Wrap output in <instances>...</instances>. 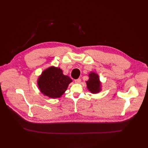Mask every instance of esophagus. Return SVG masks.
<instances>
[{"mask_svg":"<svg viewBox=\"0 0 148 148\" xmlns=\"http://www.w3.org/2000/svg\"><path fill=\"white\" fill-rule=\"evenodd\" d=\"M74 81H75V83L78 84V83H79V82H80V81H81V79H80V78L75 79L74 80Z\"/></svg>","mask_w":148,"mask_h":148,"instance_id":"obj_1","label":"esophagus"}]
</instances>
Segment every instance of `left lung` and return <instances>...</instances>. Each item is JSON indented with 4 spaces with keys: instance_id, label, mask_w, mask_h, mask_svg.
<instances>
[{
    "instance_id": "8db88e82",
    "label": "left lung",
    "mask_w": 148,
    "mask_h": 148,
    "mask_svg": "<svg viewBox=\"0 0 148 148\" xmlns=\"http://www.w3.org/2000/svg\"><path fill=\"white\" fill-rule=\"evenodd\" d=\"M89 79L86 81L87 87L89 91L92 94H97L101 91V82L98 74L94 72H91L89 75Z\"/></svg>"
}]
</instances>
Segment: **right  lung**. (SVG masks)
<instances>
[{"mask_svg":"<svg viewBox=\"0 0 148 148\" xmlns=\"http://www.w3.org/2000/svg\"><path fill=\"white\" fill-rule=\"evenodd\" d=\"M73 80L63 74L59 67L51 66L42 72L37 79V86L40 92L50 98L61 97Z\"/></svg>","mask_w":148,"mask_h":148,"instance_id":"right-lung-1","label":"right lung"}]
</instances>
